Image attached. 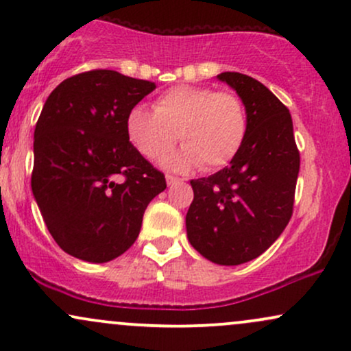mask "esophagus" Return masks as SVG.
I'll return each instance as SVG.
<instances>
[{
  "mask_svg": "<svg viewBox=\"0 0 351 351\" xmlns=\"http://www.w3.org/2000/svg\"><path fill=\"white\" fill-rule=\"evenodd\" d=\"M176 183H183V180L178 178V176L167 175V184H168V186H171V184H176Z\"/></svg>",
  "mask_w": 351,
  "mask_h": 351,
  "instance_id": "34e87169",
  "label": "esophagus"
}]
</instances>
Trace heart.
Returning a JSON list of instances; mask_svg holds the SVG:
<instances>
[{
  "mask_svg": "<svg viewBox=\"0 0 351 351\" xmlns=\"http://www.w3.org/2000/svg\"><path fill=\"white\" fill-rule=\"evenodd\" d=\"M125 130L132 145L145 158H158L175 147L178 136L184 147L165 160L173 170L201 165L206 171L231 162L247 135V112L232 92L211 87L176 86L153 102L130 108Z\"/></svg>",
  "mask_w": 351,
  "mask_h": 351,
  "instance_id": "1",
  "label": "heart"
}]
</instances>
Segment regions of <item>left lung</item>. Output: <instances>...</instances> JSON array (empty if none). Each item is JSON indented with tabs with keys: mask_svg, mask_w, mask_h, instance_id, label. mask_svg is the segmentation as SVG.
<instances>
[{
	"mask_svg": "<svg viewBox=\"0 0 351 351\" xmlns=\"http://www.w3.org/2000/svg\"><path fill=\"white\" fill-rule=\"evenodd\" d=\"M217 79L244 102L247 135L229 167L191 180L186 234L211 263L239 265L267 251L291 221L300 155L291 112L264 84L239 72Z\"/></svg>",
	"mask_w": 351,
	"mask_h": 351,
	"instance_id": "1",
	"label": "left lung"
}]
</instances>
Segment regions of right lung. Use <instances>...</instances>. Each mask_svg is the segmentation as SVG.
Instances as JSON below:
<instances>
[{
	"mask_svg": "<svg viewBox=\"0 0 351 351\" xmlns=\"http://www.w3.org/2000/svg\"><path fill=\"white\" fill-rule=\"evenodd\" d=\"M155 82L95 69L60 82L34 130L31 188L64 252L108 263L135 243L165 175L130 143L125 120Z\"/></svg>",
	"mask_w": 351,
	"mask_h": 351,
	"instance_id": "obj_1",
	"label": "right lung"
}]
</instances>
